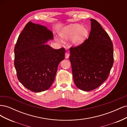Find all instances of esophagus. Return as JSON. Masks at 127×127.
<instances>
[{
	"label": "esophagus",
	"mask_w": 127,
	"mask_h": 127,
	"mask_svg": "<svg viewBox=\"0 0 127 127\" xmlns=\"http://www.w3.org/2000/svg\"><path fill=\"white\" fill-rule=\"evenodd\" d=\"M69 53L68 52H66V53H65V58L66 59H68L69 57Z\"/></svg>",
	"instance_id": "obj_1"
}]
</instances>
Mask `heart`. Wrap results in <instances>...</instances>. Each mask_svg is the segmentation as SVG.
<instances>
[{"label":"heart","mask_w":127,"mask_h":127,"mask_svg":"<svg viewBox=\"0 0 127 127\" xmlns=\"http://www.w3.org/2000/svg\"><path fill=\"white\" fill-rule=\"evenodd\" d=\"M88 35V31L80 24H70L64 28L59 33L63 41H68L72 39L71 43L74 45H78L83 43Z\"/></svg>","instance_id":"b5f03b06"}]
</instances>
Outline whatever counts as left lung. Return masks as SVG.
I'll use <instances>...</instances> for the list:
<instances>
[{
	"instance_id": "1",
	"label": "left lung",
	"mask_w": 127,
	"mask_h": 127,
	"mask_svg": "<svg viewBox=\"0 0 127 127\" xmlns=\"http://www.w3.org/2000/svg\"><path fill=\"white\" fill-rule=\"evenodd\" d=\"M88 39L70 48L69 60L76 87L84 91L97 88L108 77L113 64V46L101 24L91 19Z\"/></svg>"
}]
</instances>
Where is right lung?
<instances>
[{
	"label": "right lung",
	"mask_w": 127,
	"mask_h": 127,
	"mask_svg": "<svg viewBox=\"0 0 127 127\" xmlns=\"http://www.w3.org/2000/svg\"><path fill=\"white\" fill-rule=\"evenodd\" d=\"M52 32L44 26L29 22L20 34L14 49L17 78L32 92L48 90L54 82L58 66L64 59L65 49L45 44Z\"/></svg>",
	"instance_id": "1"
}]
</instances>
